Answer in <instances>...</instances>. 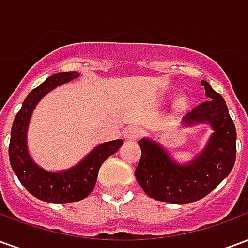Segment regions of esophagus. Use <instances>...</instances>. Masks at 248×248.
<instances>
[{
	"label": "esophagus",
	"mask_w": 248,
	"mask_h": 248,
	"mask_svg": "<svg viewBox=\"0 0 248 248\" xmlns=\"http://www.w3.org/2000/svg\"><path fill=\"white\" fill-rule=\"evenodd\" d=\"M140 127H137V126H131V127H129V129L124 130V138L126 140H135L140 135Z\"/></svg>",
	"instance_id": "1"
}]
</instances>
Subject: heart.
Listing matches in <instances>:
<instances>
[{"label": "heart", "instance_id": "heart-1", "mask_svg": "<svg viewBox=\"0 0 248 248\" xmlns=\"http://www.w3.org/2000/svg\"><path fill=\"white\" fill-rule=\"evenodd\" d=\"M185 103H186V101H185V98H179L177 101V108H182L183 106H185Z\"/></svg>", "mask_w": 248, "mask_h": 248}]
</instances>
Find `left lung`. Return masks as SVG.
<instances>
[{
    "mask_svg": "<svg viewBox=\"0 0 248 248\" xmlns=\"http://www.w3.org/2000/svg\"><path fill=\"white\" fill-rule=\"evenodd\" d=\"M206 102L198 105L182 119L185 126L208 124L213 134L202 153L187 163L174 161L159 143L149 138L138 142L142 151L135 178L149 197L172 204L199 201L213 191L234 167L236 130L223 97L201 81Z\"/></svg>",
    "mask_w": 248,
    "mask_h": 248,
    "instance_id": "1",
    "label": "left lung"
}]
</instances>
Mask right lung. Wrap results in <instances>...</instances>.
<instances>
[{
  "label": "right lung",
  "mask_w": 248,
  "mask_h": 248,
  "mask_svg": "<svg viewBox=\"0 0 248 248\" xmlns=\"http://www.w3.org/2000/svg\"><path fill=\"white\" fill-rule=\"evenodd\" d=\"M78 77L79 74L77 71H63L49 77L25 98L22 108L16 115L12 126L9 145V159L12 169L22 186L31 195L44 202L62 204L85 199L95 186L98 171L103 162L117 153L124 143L122 140H115L98 145L78 165L60 172L46 171L31 159L28 151L26 133L33 110L37 103L54 87L67 83Z\"/></svg>",
  "instance_id": "1"
}]
</instances>
